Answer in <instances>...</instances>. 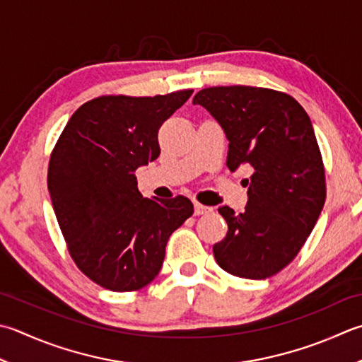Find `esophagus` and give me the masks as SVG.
<instances>
[{"mask_svg":"<svg viewBox=\"0 0 362 362\" xmlns=\"http://www.w3.org/2000/svg\"><path fill=\"white\" fill-rule=\"evenodd\" d=\"M211 211V207H207V205H202L199 202L194 204V215H209Z\"/></svg>","mask_w":362,"mask_h":362,"instance_id":"obj_1","label":"esophagus"}]
</instances>
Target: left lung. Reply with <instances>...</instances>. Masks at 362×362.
Segmentation results:
<instances>
[{"label": "left lung", "mask_w": 362, "mask_h": 362, "mask_svg": "<svg viewBox=\"0 0 362 362\" xmlns=\"http://www.w3.org/2000/svg\"><path fill=\"white\" fill-rule=\"evenodd\" d=\"M229 141L228 168H250L243 214L218 211L228 233L214 246L218 265L238 278L267 279L300 252L320 216L327 187L308 112L284 92L218 86L197 92Z\"/></svg>", "instance_id": "obj_1"}]
</instances>
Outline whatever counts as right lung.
<instances>
[{
	"label": "right lung",
	"mask_w": 362,
	"mask_h": 362,
	"mask_svg": "<svg viewBox=\"0 0 362 362\" xmlns=\"http://www.w3.org/2000/svg\"><path fill=\"white\" fill-rule=\"evenodd\" d=\"M191 94L97 97L74 112L49 157L48 191L70 256L112 292L152 282L169 237L194 211L185 196L146 199L134 177L158 158L160 127Z\"/></svg>",
	"instance_id": "add662e5"
}]
</instances>
